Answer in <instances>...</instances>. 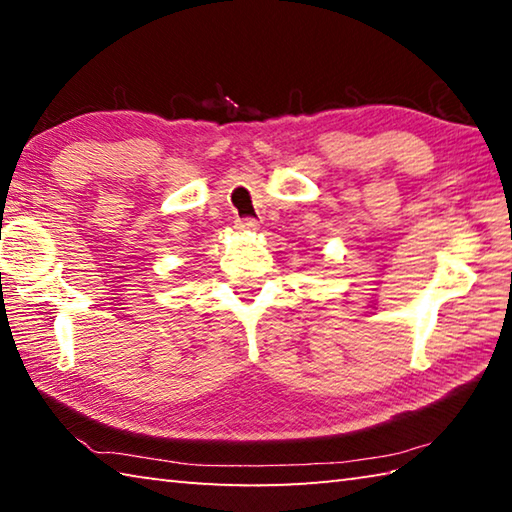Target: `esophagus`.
<instances>
[{
	"instance_id": "1",
	"label": "esophagus",
	"mask_w": 512,
	"mask_h": 512,
	"mask_svg": "<svg viewBox=\"0 0 512 512\" xmlns=\"http://www.w3.org/2000/svg\"><path fill=\"white\" fill-rule=\"evenodd\" d=\"M235 228L241 230V232H253V230L259 228V223L255 219H237Z\"/></svg>"
}]
</instances>
